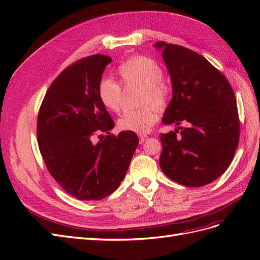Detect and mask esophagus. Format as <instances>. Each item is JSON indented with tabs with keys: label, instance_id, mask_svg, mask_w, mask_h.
Listing matches in <instances>:
<instances>
[{
	"label": "esophagus",
	"instance_id": "34e87169",
	"mask_svg": "<svg viewBox=\"0 0 260 260\" xmlns=\"http://www.w3.org/2000/svg\"><path fill=\"white\" fill-rule=\"evenodd\" d=\"M139 138H140V143H143L148 137L146 135H139Z\"/></svg>",
	"mask_w": 260,
	"mask_h": 260
}]
</instances>
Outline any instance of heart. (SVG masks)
<instances>
[{
    "label": "heart",
    "mask_w": 260,
    "mask_h": 260,
    "mask_svg": "<svg viewBox=\"0 0 260 260\" xmlns=\"http://www.w3.org/2000/svg\"><path fill=\"white\" fill-rule=\"evenodd\" d=\"M117 74L125 84H135L144 88L141 103H152L162 111L168 104L169 90L161 80L164 72L161 66L146 56H132L118 67ZM101 103L107 109L118 113L122 107V93L120 85L112 79H102L98 86ZM154 107V108H155ZM152 105H144L133 111L125 112L118 120L119 128L144 135L152 129L157 120V111Z\"/></svg>",
    "instance_id": "b5f03b06"
}]
</instances>
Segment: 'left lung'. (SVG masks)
Instances as JSON below:
<instances>
[{
  "instance_id": "8db88e82",
  "label": "left lung",
  "mask_w": 260,
  "mask_h": 260,
  "mask_svg": "<svg viewBox=\"0 0 260 260\" xmlns=\"http://www.w3.org/2000/svg\"><path fill=\"white\" fill-rule=\"evenodd\" d=\"M171 79L172 99L162 123L178 127L159 136L160 168L185 186L208 184L231 164L240 138L237 99L226 78L199 53L157 42Z\"/></svg>"
}]
</instances>
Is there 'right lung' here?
I'll return each mask as SVG.
<instances>
[{
	"instance_id": "right-lung-1",
	"label": "right lung",
	"mask_w": 260,
	"mask_h": 260,
	"mask_svg": "<svg viewBox=\"0 0 260 260\" xmlns=\"http://www.w3.org/2000/svg\"><path fill=\"white\" fill-rule=\"evenodd\" d=\"M111 61L109 56L95 54L62 70L38 115V144L46 168L80 201H100L112 194L127 174L139 144L135 132H109L115 123L101 103L98 86ZM104 133L107 136L102 137ZM98 135L101 139L95 141Z\"/></svg>"
}]
</instances>
